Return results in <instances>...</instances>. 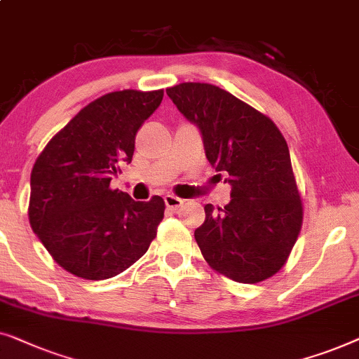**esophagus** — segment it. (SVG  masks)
Masks as SVG:
<instances>
[{
  "label": "esophagus",
  "mask_w": 359,
  "mask_h": 359,
  "mask_svg": "<svg viewBox=\"0 0 359 359\" xmlns=\"http://www.w3.org/2000/svg\"><path fill=\"white\" fill-rule=\"evenodd\" d=\"M164 203L170 210H177L179 206L184 203V200H180V198H177V196H174V195H165L164 196Z\"/></svg>",
  "instance_id": "esophagus-1"
}]
</instances>
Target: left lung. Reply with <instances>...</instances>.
Listing matches in <instances>:
<instances>
[{"label":"left lung","mask_w":359,"mask_h":359,"mask_svg":"<svg viewBox=\"0 0 359 359\" xmlns=\"http://www.w3.org/2000/svg\"><path fill=\"white\" fill-rule=\"evenodd\" d=\"M165 93L200 130L206 159L231 185L224 210L206 205L205 223L195 229L205 260L239 283L270 278L285 265L302 224L285 138L269 117L218 86L182 83Z\"/></svg>","instance_id":"left-lung-1"}]
</instances>
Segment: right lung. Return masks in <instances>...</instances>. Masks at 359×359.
<instances>
[{
	"instance_id": "add662e5",
	"label": "right lung",
	"mask_w": 359,
	"mask_h": 359,
	"mask_svg": "<svg viewBox=\"0 0 359 359\" xmlns=\"http://www.w3.org/2000/svg\"><path fill=\"white\" fill-rule=\"evenodd\" d=\"M164 90L95 99L50 140L30 174L29 221L53 260L84 280H107L141 259L164 218V200L110 189L130 164L135 136Z\"/></svg>"
}]
</instances>
